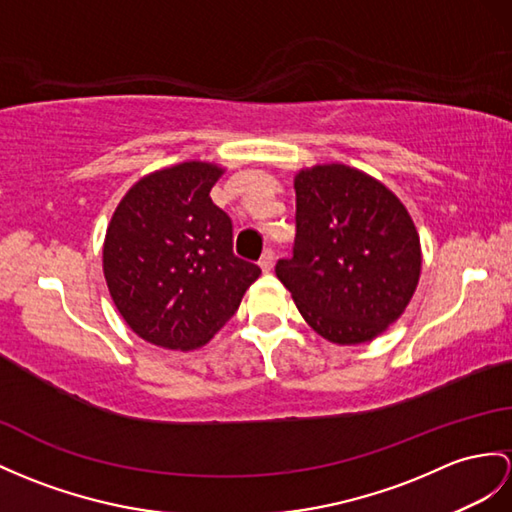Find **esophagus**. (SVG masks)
Segmentation results:
<instances>
[{"label": "esophagus", "instance_id": "esophagus-1", "mask_svg": "<svg viewBox=\"0 0 512 512\" xmlns=\"http://www.w3.org/2000/svg\"><path fill=\"white\" fill-rule=\"evenodd\" d=\"M258 265L265 273H269L273 269V249H265L263 256H260V260H258Z\"/></svg>", "mask_w": 512, "mask_h": 512}]
</instances>
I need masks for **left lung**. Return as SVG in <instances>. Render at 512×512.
I'll use <instances>...</instances> for the list:
<instances>
[{
	"mask_svg": "<svg viewBox=\"0 0 512 512\" xmlns=\"http://www.w3.org/2000/svg\"><path fill=\"white\" fill-rule=\"evenodd\" d=\"M293 256L276 265L306 323L323 339L358 345L400 319L421 273L408 210L382 182L347 165L295 176Z\"/></svg>",
	"mask_w": 512,
	"mask_h": 512,
	"instance_id": "1",
	"label": "left lung"
}]
</instances>
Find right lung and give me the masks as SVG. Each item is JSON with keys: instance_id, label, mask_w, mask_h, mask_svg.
Instances as JSON below:
<instances>
[{"instance_id": "1", "label": "right lung", "mask_w": 512, "mask_h": 512, "mask_svg": "<svg viewBox=\"0 0 512 512\" xmlns=\"http://www.w3.org/2000/svg\"><path fill=\"white\" fill-rule=\"evenodd\" d=\"M223 169L189 160L141 178L104 241V276L123 321L167 350H197L239 308L260 267L234 256L232 221L210 199Z\"/></svg>"}]
</instances>
